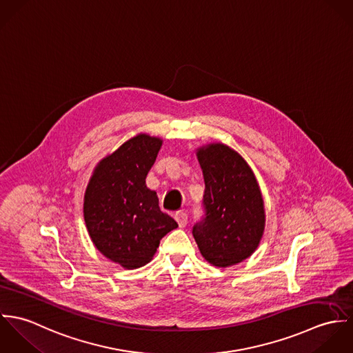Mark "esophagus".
Instances as JSON below:
<instances>
[{
    "label": "esophagus",
    "mask_w": 353,
    "mask_h": 353,
    "mask_svg": "<svg viewBox=\"0 0 353 353\" xmlns=\"http://www.w3.org/2000/svg\"><path fill=\"white\" fill-rule=\"evenodd\" d=\"M175 220H176V223H178V225H179L181 228H183V227L188 225L189 216H188V213H185V212H176V213H175Z\"/></svg>",
    "instance_id": "esophagus-1"
}]
</instances>
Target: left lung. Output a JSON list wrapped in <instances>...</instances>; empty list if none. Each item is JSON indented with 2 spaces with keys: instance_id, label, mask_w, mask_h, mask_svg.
I'll return each mask as SVG.
<instances>
[{
  "instance_id": "8db88e82",
  "label": "left lung",
  "mask_w": 353,
  "mask_h": 353,
  "mask_svg": "<svg viewBox=\"0 0 353 353\" xmlns=\"http://www.w3.org/2000/svg\"><path fill=\"white\" fill-rule=\"evenodd\" d=\"M205 182L201 220L193 236L202 256L225 268L249 258L258 248L265 227L263 201L243 157L223 144L197 152Z\"/></svg>"
}]
</instances>
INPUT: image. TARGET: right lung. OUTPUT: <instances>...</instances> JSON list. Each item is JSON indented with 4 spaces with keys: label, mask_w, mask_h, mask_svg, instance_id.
Segmentation results:
<instances>
[{
    "label": "right lung",
    "mask_w": 353,
    "mask_h": 353,
    "mask_svg": "<svg viewBox=\"0 0 353 353\" xmlns=\"http://www.w3.org/2000/svg\"><path fill=\"white\" fill-rule=\"evenodd\" d=\"M161 140L139 134L104 157L84 197V220L97 249L126 269L148 263L160 239L178 227L145 185Z\"/></svg>",
    "instance_id": "obj_1"
}]
</instances>
